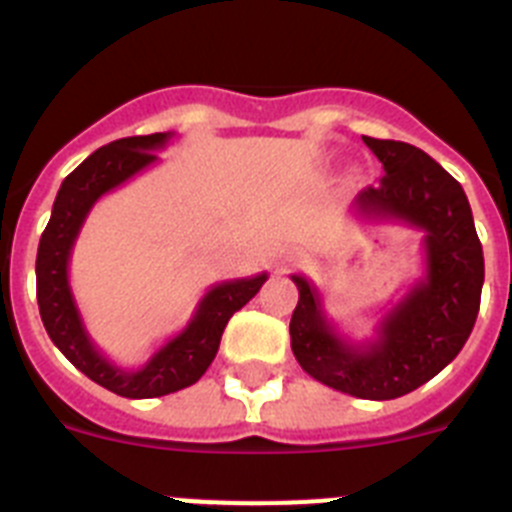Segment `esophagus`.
<instances>
[{"instance_id": "esophagus-1", "label": "esophagus", "mask_w": 512, "mask_h": 512, "mask_svg": "<svg viewBox=\"0 0 512 512\" xmlns=\"http://www.w3.org/2000/svg\"><path fill=\"white\" fill-rule=\"evenodd\" d=\"M284 261H289V264H292V261H300V253H289V256Z\"/></svg>"}]
</instances>
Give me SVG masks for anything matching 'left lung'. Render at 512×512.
<instances>
[{
  "label": "left lung",
  "mask_w": 512,
  "mask_h": 512,
  "mask_svg": "<svg viewBox=\"0 0 512 512\" xmlns=\"http://www.w3.org/2000/svg\"><path fill=\"white\" fill-rule=\"evenodd\" d=\"M382 161L379 187H366L354 212L369 223L423 230L425 274L384 312L372 341L343 338L325 318L318 289L292 274L300 289L289 336L292 354L312 379L361 400H395L418 390L456 359L479 312L485 256L467 194L428 153L364 135Z\"/></svg>",
  "instance_id": "obj_1"
}]
</instances>
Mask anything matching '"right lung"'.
<instances>
[{
  "label": "right lung",
  "mask_w": 512,
  "mask_h": 512,
  "mask_svg": "<svg viewBox=\"0 0 512 512\" xmlns=\"http://www.w3.org/2000/svg\"><path fill=\"white\" fill-rule=\"evenodd\" d=\"M171 138L174 133L112 140L94 151L87 161H81L58 189L51 220L40 235L38 259H35L40 318H43L51 341L81 374L102 384L104 390L130 397V400L171 395V392H179L197 382L215 359L223 330L233 318V312L253 300L261 284L269 279V274L264 271L256 277L230 279V282H220L207 289V295L200 300L187 328L169 338L138 369H122V366L112 364L94 346L69 284L71 251H74L81 225L92 212L94 202L102 194L112 192L115 187L133 179L135 174L156 164V151L166 148Z\"/></svg>",
  "instance_id": "1"
}]
</instances>
